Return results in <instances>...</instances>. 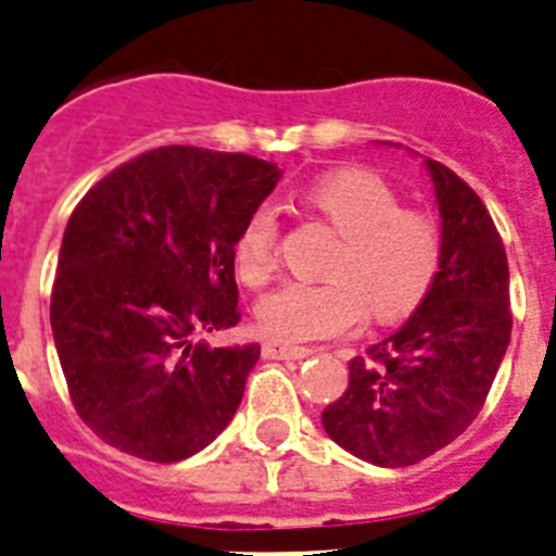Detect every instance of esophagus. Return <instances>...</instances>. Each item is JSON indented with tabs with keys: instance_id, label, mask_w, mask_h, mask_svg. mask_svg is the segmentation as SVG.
I'll use <instances>...</instances> for the list:
<instances>
[{
	"instance_id": "esophagus-1",
	"label": "esophagus",
	"mask_w": 556,
	"mask_h": 556,
	"mask_svg": "<svg viewBox=\"0 0 556 556\" xmlns=\"http://www.w3.org/2000/svg\"><path fill=\"white\" fill-rule=\"evenodd\" d=\"M307 354L309 349L293 346V343H285V340H266L263 343V357L266 359H302Z\"/></svg>"
}]
</instances>
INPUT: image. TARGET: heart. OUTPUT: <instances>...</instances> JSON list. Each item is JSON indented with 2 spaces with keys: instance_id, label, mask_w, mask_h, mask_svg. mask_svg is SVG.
<instances>
[{
  "instance_id": "b5f03b06",
  "label": "heart",
  "mask_w": 556,
  "mask_h": 556,
  "mask_svg": "<svg viewBox=\"0 0 556 556\" xmlns=\"http://www.w3.org/2000/svg\"><path fill=\"white\" fill-rule=\"evenodd\" d=\"M304 199L340 232L329 279L285 282L260 299L263 332L304 343L352 332L368 309L390 324L421 307L443 266V232L429 213L402 207L384 179L354 168L315 179ZM277 210L260 204L235 238V268L247 285H263L277 271Z\"/></svg>"
}]
</instances>
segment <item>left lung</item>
Here are the masks:
<instances>
[{
  "instance_id": "1",
  "label": "left lung",
  "mask_w": 556,
  "mask_h": 556,
  "mask_svg": "<svg viewBox=\"0 0 556 556\" xmlns=\"http://www.w3.org/2000/svg\"><path fill=\"white\" fill-rule=\"evenodd\" d=\"M443 266L399 332L349 363V388L321 413L329 438L379 468H404L471 427L509 346V268L482 199L427 157Z\"/></svg>"
}]
</instances>
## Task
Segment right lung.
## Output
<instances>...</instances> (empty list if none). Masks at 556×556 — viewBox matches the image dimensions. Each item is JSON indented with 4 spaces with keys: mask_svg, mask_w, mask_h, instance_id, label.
I'll list each match as a JSON object with an SVG mask.
<instances>
[{
    "mask_svg": "<svg viewBox=\"0 0 556 556\" xmlns=\"http://www.w3.org/2000/svg\"><path fill=\"white\" fill-rule=\"evenodd\" d=\"M277 182L252 154L160 147L74 207L49 315L74 409L108 446L179 463L232 421L260 346L199 334L241 321L235 238Z\"/></svg>",
    "mask_w": 556,
    "mask_h": 556,
    "instance_id": "1",
    "label": "right lung"
}]
</instances>
